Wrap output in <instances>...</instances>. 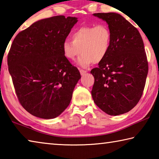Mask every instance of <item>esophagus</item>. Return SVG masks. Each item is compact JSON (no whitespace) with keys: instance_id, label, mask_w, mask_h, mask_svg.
<instances>
[{"instance_id":"obj_1","label":"esophagus","mask_w":159,"mask_h":159,"mask_svg":"<svg viewBox=\"0 0 159 159\" xmlns=\"http://www.w3.org/2000/svg\"><path fill=\"white\" fill-rule=\"evenodd\" d=\"M80 73L81 76H83V75H85L86 73H87V71H85V70H83V69H80Z\"/></svg>"}]
</instances>
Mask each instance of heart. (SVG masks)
<instances>
[{"label":"heart","mask_w":159,"mask_h":159,"mask_svg":"<svg viewBox=\"0 0 159 159\" xmlns=\"http://www.w3.org/2000/svg\"><path fill=\"white\" fill-rule=\"evenodd\" d=\"M71 40L62 43L64 55L69 60L78 61L82 67H88L93 62L98 64L106 57L111 41V34L108 26L101 24L97 26H83L71 34Z\"/></svg>","instance_id":"b5f03b06"}]
</instances>
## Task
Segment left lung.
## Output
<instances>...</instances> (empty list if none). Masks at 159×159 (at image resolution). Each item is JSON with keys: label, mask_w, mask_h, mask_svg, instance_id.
Returning <instances> with one entry per match:
<instances>
[{"label": "left lung", "mask_w": 159, "mask_h": 159, "mask_svg": "<svg viewBox=\"0 0 159 159\" xmlns=\"http://www.w3.org/2000/svg\"><path fill=\"white\" fill-rule=\"evenodd\" d=\"M111 34L106 57L91 70L95 83L91 94L99 109L111 116L125 114L140 99L148 74L144 43L138 29L118 13H95Z\"/></svg>", "instance_id": "left-lung-1"}]
</instances>
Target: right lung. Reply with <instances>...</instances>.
<instances>
[{
    "label": "right lung",
    "instance_id": "1",
    "mask_svg": "<svg viewBox=\"0 0 159 159\" xmlns=\"http://www.w3.org/2000/svg\"><path fill=\"white\" fill-rule=\"evenodd\" d=\"M77 21L64 15L43 19L12 42L10 74L21 105L34 116L55 118L70 104L80 74L64 55L62 43Z\"/></svg>",
    "mask_w": 159,
    "mask_h": 159
}]
</instances>
